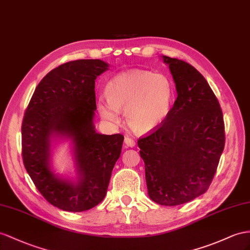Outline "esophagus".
<instances>
[{"instance_id": "34e87169", "label": "esophagus", "mask_w": 250, "mask_h": 250, "mask_svg": "<svg viewBox=\"0 0 250 250\" xmlns=\"http://www.w3.org/2000/svg\"><path fill=\"white\" fill-rule=\"evenodd\" d=\"M125 144L126 146H129V148H133V146H135V142L130 137H125Z\"/></svg>"}]
</instances>
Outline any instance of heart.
I'll list each match as a JSON object with an SVG mask.
<instances>
[{
    "label": "heart",
    "mask_w": 250,
    "mask_h": 250,
    "mask_svg": "<svg viewBox=\"0 0 250 250\" xmlns=\"http://www.w3.org/2000/svg\"><path fill=\"white\" fill-rule=\"evenodd\" d=\"M106 99L98 98L100 116L110 124L119 121V112L130 129L138 134L155 131L167 119L174 98L168 77L151 70L132 69L108 81Z\"/></svg>",
    "instance_id": "obj_1"
}]
</instances>
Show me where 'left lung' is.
I'll list each match as a JSON object with an SVG mask.
<instances>
[{
	"label": "left lung",
	"instance_id": "1",
	"mask_svg": "<svg viewBox=\"0 0 250 250\" xmlns=\"http://www.w3.org/2000/svg\"><path fill=\"white\" fill-rule=\"evenodd\" d=\"M177 98L165 123L137 144L152 201L177 206L205 193L225 146L219 101L207 80L189 63L163 56Z\"/></svg>",
	"mask_w": 250,
	"mask_h": 250
}]
</instances>
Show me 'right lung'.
<instances>
[{
	"mask_svg": "<svg viewBox=\"0 0 250 250\" xmlns=\"http://www.w3.org/2000/svg\"><path fill=\"white\" fill-rule=\"evenodd\" d=\"M99 59L64 63L36 87L22 123V155L37 189L53 206L81 212L104 200L124 136L95 129V80L108 69ZM61 140L71 144L75 177L56 174L52 148Z\"/></svg>",
	"mask_w": 250,
	"mask_h": 250,
	"instance_id": "right-lung-1",
	"label": "right lung"
}]
</instances>
